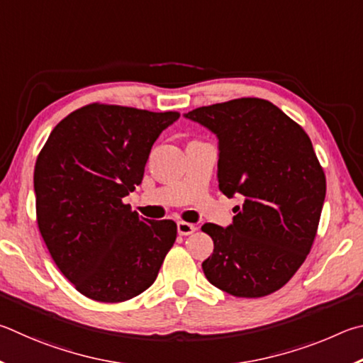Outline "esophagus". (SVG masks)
<instances>
[{
    "label": "esophagus",
    "instance_id": "obj_1",
    "mask_svg": "<svg viewBox=\"0 0 363 363\" xmlns=\"http://www.w3.org/2000/svg\"><path fill=\"white\" fill-rule=\"evenodd\" d=\"M186 224L189 228H186V227L187 226H184V225ZM178 230H180V233H183V234H186V233H191V230H193V228H191V226H189V225H188V223H182V225H180V226H178Z\"/></svg>",
    "mask_w": 363,
    "mask_h": 363
}]
</instances>
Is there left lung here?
<instances>
[{
  "instance_id": "1",
  "label": "left lung",
  "mask_w": 363,
  "mask_h": 363,
  "mask_svg": "<svg viewBox=\"0 0 363 363\" xmlns=\"http://www.w3.org/2000/svg\"><path fill=\"white\" fill-rule=\"evenodd\" d=\"M161 113L89 105L60 121L35 165L38 228L74 289L121 303L156 281L177 225L125 202L143 180Z\"/></svg>"
}]
</instances>
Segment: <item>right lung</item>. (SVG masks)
<instances>
[{
	"mask_svg": "<svg viewBox=\"0 0 363 363\" xmlns=\"http://www.w3.org/2000/svg\"><path fill=\"white\" fill-rule=\"evenodd\" d=\"M218 138V188L239 193L233 223L211 233L207 281L226 294L259 298L287 284L313 247L325 175L300 125L262 99H238L186 114Z\"/></svg>",
	"mask_w": 363,
	"mask_h": 363,
	"instance_id": "1",
	"label": "right lung"
}]
</instances>
